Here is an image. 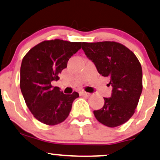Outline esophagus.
Returning a JSON list of instances; mask_svg holds the SVG:
<instances>
[{
	"label": "esophagus",
	"instance_id": "esophagus-1",
	"mask_svg": "<svg viewBox=\"0 0 160 160\" xmlns=\"http://www.w3.org/2000/svg\"><path fill=\"white\" fill-rule=\"evenodd\" d=\"M80 95H82V96H89L90 95V93L89 92H84V91H80Z\"/></svg>",
	"mask_w": 160,
	"mask_h": 160
}]
</instances>
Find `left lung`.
<instances>
[{"label": "left lung", "mask_w": 160, "mask_h": 160, "mask_svg": "<svg viewBox=\"0 0 160 160\" xmlns=\"http://www.w3.org/2000/svg\"><path fill=\"white\" fill-rule=\"evenodd\" d=\"M82 49L97 71L110 79V98H104L101 109L94 111L98 122L108 127L125 123L135 113L142 92V68L130 49L113 41L82 43Z\"/></svg>", "instance_id": "left-lung-1"}]
</instances>
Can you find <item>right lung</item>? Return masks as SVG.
Instances as JSON below:
<instances>
[{
  "mask_svg": "<svg viewBox=\"0 0 160 160\" xmlns=\"http://www.w3.org/2000/svg\"><path fill=\"white\" fill-rule=\"evenodd\" d=\"M81 42L45 40L24 56L20 68V89L28 108L38 120L54 126L68 117L77 92L64 94L51 82L67 68L69 58L81 48Z\"/></svg>",
  "mask_w": 160,
  "mask_h": 160,
  "instance_id": "right-lung-1",
  "label": "right lung"
}]
</instances>
